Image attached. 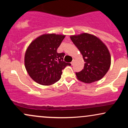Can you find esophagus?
Segmentation results:
<instances>
[{
	"label": "esophagus",
	"instance_id": "1",
	"mask_svg": "<svg viewBox=\"0 0 128 128\" xmlns=\"http://www.w3.org/2000/svg\"><path fill=\"white\" fill-rule=\"evenodd\" d=\"M74 60H73V61H72V62H71V64H72V65H73V64H74Z\"/></svg>",
	"mask_w": 128,
	"mask_h": 128
}]
</instances>
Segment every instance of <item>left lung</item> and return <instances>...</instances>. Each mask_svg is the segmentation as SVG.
<instances>
[{
  "label": "left lung",
  "instance_id": "left-lung-1",
  "mask_svg": "<svg viewBox=\"0 0 128 128\" xmlns=\"http://www.w3.org/2000/svg\"><path fill=\"white\" fill-rule=\"evenodd\" d=\"M85 61L82 70L76 73L77 79L90 84L99 80L111 66V55L106 46L94 35L82 33L70 36Z\"/></svg>",
  "mask_w": 128,
  "mask_h": 128
}]
</instances>
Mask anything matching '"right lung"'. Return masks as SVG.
<instances>
[{"mask_svg": "<svg viewBox=\"0 0 128 128\" xmlns=\"http://www.w3.org/2000/svg\"><path fill=\"white\" fill-rule=\"evenodd\" d=\"M64 35L45 34L30 42L24 55V66L31 78L39 84L50 86L60 80L62 70L70 63L63 61L65 54L57 49Z\"/></svg>", "mask_w": 128, "mask_h": 128, "instance_id": "add662e5", "label": "right lung"}]
</instances>
